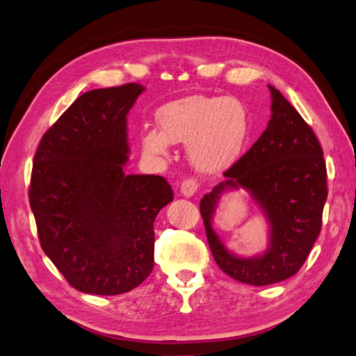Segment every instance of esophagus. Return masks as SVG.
Here are the masks:
<instances>
[{
	"label": "esophagus",
	"mask_w": 356,
	"mask_h": 356,
	"mask_svg": "<svg viewBox=\"0 0 356 356\" xmlns=\"http://www.w3.org/2000/svg\"><path fill=\"white\" fill-rule=\"evenodd\" d=\"M198 190V182L197 179H185L182 184H180V193L184 195V197H193L195 192Z\"/></svg>",
	"instance_id": "1"
}]
</instances>
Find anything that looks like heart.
Wrapping results in <instances>:
<instances>
[{
  "mask_svg": "<svg viewBox=\"0 0 356 356\" xmlns=\"http://www.w3.org/2000/svg\"><path fill=\"white\" fill-rule=\"evenodd\" d=\"M159 129L142 132L143 152L164 156L172 143H190L193 166L204 174L226 171L243 153L252 122L247 108L229 97H188L158 113Z\"/></svg>",
  "mask_w": 356,
  "mask_h": 356,
  "instance_id": "1",
  "label": "heart"
}]
</instances>
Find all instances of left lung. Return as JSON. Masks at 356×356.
I'll list each match as a JSON object with an SVG mask.
<instances>
[{"label": "left lung", "mask_w": 356, "mask_h": 356, "mask_svg": "<svg viewBox=\"0 0 356 356\" xmlns=\"http://www.w3.org/2000/svg\"><path fill=\"white\" fill-rule=\"evenodd\" d=\"M269 90L273 114L266 130L200 202L214 261L250 285L276 284L298 273L321 232L327 198L326 161L316 135L279 90ZM238 188L252 195L270 224V247L252 259L229 252L212 229L220 195Z\"/></svg>", "instance_id": "left-lung-1"}]
</instances>
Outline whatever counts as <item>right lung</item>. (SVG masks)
I'll use <instances>...</instances> for the list:
<instances>
[{"mask_svg": "<svg viewBox=\"0 0 356 356\" xmlns=\"http://www.w3.org/2000/svg\"><path fill=\"white\" fill-rule=\"evenodd\" d=\"M143 90L80 95L35 153L29 200L40 245L83 293H126L149 276L154 218L174 200L164 177L124 172L127 114Z\"/></svg>", "mask_w": 356, "mask_h": 356, "instance_id": "1", "label": "right lung"}]
</instances>
